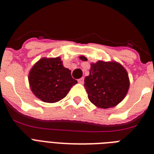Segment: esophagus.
Wrapping results in <instances>:
<instances>
[{"instance_id": "1", "label": "esophagus", "mask_w": 154, "mask_h": 154, "mask_svg": "<svg viewBox=\"0 0 154 154\" xmlns=\"http://www.w3.org/2000/svg\"><path fill=\"white\" fill-rule=\"evenodd\" d=\"M78 82L81 84L83 83V82H84V78H83V77H82V78H81V79H78Z\"/></svg>"}]
</instances>
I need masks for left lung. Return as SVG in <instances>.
Returning a JSON list of instances; mask_svg holds the SVG:
<instances>
[{
  "label": "left lung",
  "instance_id": "8db88e82",
  "mask_svg": "<svg viewBox=\"0 0 154 154\" xmlns=\"http://www.w3.org/2000/svg\"><path fill=\"white\" fill-rule=\"evenodd\" d=\"M86 60L84 56L80 57ZM85 88L91 103L99 108L116 106L125 98L130 87L126 69L116 62L99 61L91 65L89 75L85 78Z\"/></svg>",
  "mask_w": 154,
  "mask_h": 154
}]
</instances>
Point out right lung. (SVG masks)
Here are the masks:
<instances>
[{
  "mask_svg": "<svg viewBox=\"0 0 154 154\" xmlns=\"http://www.w3.org/2000/svg\"><path fill=\"white\" fill-rule=\"evenodd\" d=\"M28 81L33 93L45 103L62 99L77 83L59 57L40 59L30 71Z\"/></svg>",
  "mask_w": 154,
  "mask_h": 154,
  "instance_id": "right-lung-1",
  "label": "right lung"
}]
</instances>
